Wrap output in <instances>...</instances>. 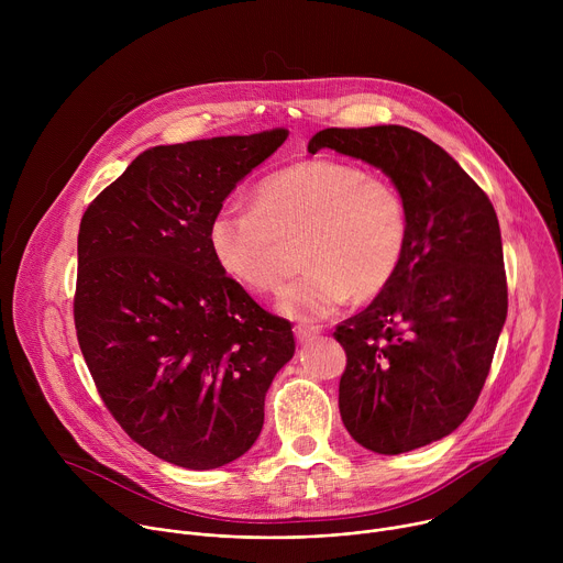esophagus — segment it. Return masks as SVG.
<instances>
[{
    "label": "esophagus",
    "mask_w": 563,
    "mask_h": 563,
    "mask_svg": "<svg viewBox=\"0 0 563 563\" xmlns=\"http://www.w3.org/2000/svg\"><path fill=\"white\" fill-rule=\"evenodd\" d=\"M294 334H296L298 343H309L320 334V328L318 325H296Z\"/></svg>",
    "instance_id": "1"
}]
</instances>
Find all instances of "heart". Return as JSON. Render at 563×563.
Returning a JSON list of instances; mask_svg holds the SVG:
<instances>
[{"label":"heart","instance_id":"obj_1","mask_svg":"<svg viewBox=\"0 0 563 563\" xmlns=\"http://www.w3.org/2000/svg\"><path fill=\"white\" fill-rule=\"evenodd\" d=\"M410 213L400 191L339 159H300L252 191V207L224 202L207 243L218 267L252 294H274L289 267L285 243L300 245L305 274L280 296L300 320L334 313L352 294L378 296L408 252Z\"/></svg>","mask_w":563,"mask_h":563}]
</instances>
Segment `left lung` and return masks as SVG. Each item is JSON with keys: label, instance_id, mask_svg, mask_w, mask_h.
I'll list each match as a JSON object with an SVG mask.
<instances>
[{"label": "left lung", "instance_id": "1", "mask_svg": "<svg viewBox=\"0 0 563 563\" xmlns=\"http://www.w3.org/2000/svg\"><path fill=\"white\" fill-rule=\"evenodd\" d=\"M320 148L380 169L408 205L400 269L334 339L347 354L339 408L352 439L410 452L454 432L488 378L508 313L499 220L456 159L408 126L325 129L307 144Z\"/></svg>", "mask_w": 563, "mask_h": 563}]
</instances>
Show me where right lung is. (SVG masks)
<instances>
[{
	"label": "right lung",
	"mask_w": 563,
	"mask_h": 563,
	"mask_svg": "<svg viewBox=\"0 0 563 563\" xmlns=\"http://www.w3.org/2000/svg\"><path fill=\"white\" fill-rule=\"evenodd\" d=\"M287 129L153 146L85 211L75 330L120 428L157 459L213 470L243 456L294 356L289 320L213 261L211 216Z\"/></svg>",
	"instance_id": "add662e5"
}]
</instances>
